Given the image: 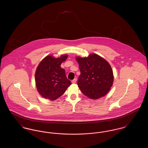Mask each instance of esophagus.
Wrapping results in <instances>:
<instances>
[{"label": "esophagus", "mask_w": 148, "mask_h": 148, "mask_svg": "<svg viewBox=\"0 0 148 148\" xmlns=\"http://www.w3.org/2000/svg\"><path fill=\"white\" fill-rule=\"evenodd\" d=\"M77 78H75V79H74L71 81V82H72V83H75L77 82Z\"/></svg>", "instance_id": "esophagus-1"}]
</instances>
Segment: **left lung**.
<instances>
[{"mask_svg":"<svg viewBox=\"0 0 148 148\" xmlns=\"http://www.w3.org/2000/svg\"><path fill=\"white\" fill-rule=\"evenodd\" d=\"M80 75L77 80L82 92L92 99H97L106 95L112 86L113 73L110 64L97 54L87 58L77 57Z\"/></svg>","mask_w":148,"mask_h":148,"instance_id":"8db88e82","label":"left lung"}]
</instances>
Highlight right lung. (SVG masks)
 Listing matches in <instances>:
<instances>
[{
	"mask_svg": "<svg viewBox=\"0 0 148 148\" xmlns=\"http://www.w3.org/2000/svg\"><path fill=\"white\" fill-rule=\"evenodd\" d=\"M68 56L54 58L46 56L39 64L35 72L36 86L43 98L54 100L62 95L71 84L64 69L60 67Z\"/></svg>",
	"mask_w": 148,
	"mask_h": 148,
	"instance_id": "add662e5",
	"label": "right lung"
}]
</instances>
